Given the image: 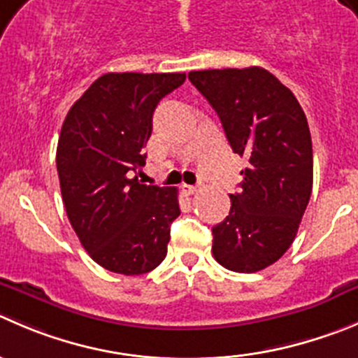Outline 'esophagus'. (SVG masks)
Returning <instances> with one entry per match:
<instances>
[{"label":"esophagus","mask_w":358,"mask_h":358,"mask_svg":"<svg viewBox=\"0 0 358 358\" xmlns=\"http://www.w3.org/2000/svg\"><path fill=\"white\" fill-rule=\"evenodd\" d=\"M182 192H185L186 195H195V193L199 192V188L192 185H182Z\"/></svg>","instance_id":"esophagus-1"}]
</instances>
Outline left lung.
Masks as SVG:
<instances>
[{
    "instance_id": "left-lung-1",
    "label": "left lung",
    "mask_w": 358,
    "mask_h": 358,
    "mask_svg": "<svg viewBox=\"0 0 358 358\" xmlns=\"http://www.w3.org/2000/svg\"><path fill=\"white\" fill-rule=\"evenodd\" d=\"M220 115L230 148L248 159L241 192L213 227V255L234 272H258L287 253L313 189L308 119L287 86L260 66L189 71Z\"/></svg>"
}]
</instances>
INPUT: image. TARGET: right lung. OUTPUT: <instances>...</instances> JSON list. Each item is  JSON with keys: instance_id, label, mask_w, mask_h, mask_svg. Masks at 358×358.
Returning a JSON list of instances; mask_svg holds the SVG:
<instances>
[{"instance_id": "1", "label": "right lung", "mask_w": 358, "mask_h": 358, "mask_svg": "<svg viewBox=\"0 0 358 358\" xmlns=\"http://www.w3.org/2000/svg\"><path fill=\"white\" fill-rule=\"evenodd\" d=\"M185 73H105L71 105L56 165L66 216L90 257L110 272L138 275L166 257L177 188L148 186L134 172L163 96Z\"/></svg>"}]
</instances>
